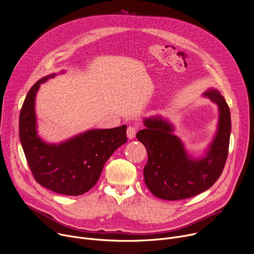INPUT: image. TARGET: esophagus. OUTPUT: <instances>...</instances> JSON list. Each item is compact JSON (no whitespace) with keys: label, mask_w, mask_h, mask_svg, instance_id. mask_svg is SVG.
<instances>
[{"label":"esophagus","mask_w":254,"mask_h":254,"mask_svg":"<svg viewBox=\"0 0 254 254\" xmlns=\"http://www.w3.org/2000/svg\"><path fill=\"white\" fill-rule=\"evenodd\" d=\"M137 131V128L135 127H128L127 130V135L129 139L133 138L135 136V133Z\"/></svg>","instance_id":"34e87169"}]
</instances>
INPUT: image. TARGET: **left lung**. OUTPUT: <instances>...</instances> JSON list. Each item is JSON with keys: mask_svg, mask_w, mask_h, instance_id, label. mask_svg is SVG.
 I'll list each match as a JSON object with an SVG mask.
<instances>
[{"mask_svg": "<svg viewBox=\"0 0 254 254\" xmlns=\"http://www.w3.org/2000/svg\"><path fill=\"white\" fill-rule=\"evenodd\" d=\"M204 95L219 108L218 129L204 158L189 157L182 141L173 133V126L160 117L144 120L146 128L136 133L148 152L144 183L160 199L194 197L212 187L223 172L231 131L229 106L218 90L210 89Z\"/></svg>", "mask_w": 254, "mask_h": 254, "instance_id": "left-lung-1", "label": "left lung"}]
</instances>
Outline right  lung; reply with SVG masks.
I'll use <instances>...</instances> for the list:
<instances>
[{"instance_id":"add662e5","label":"right lung","mask_w":254,"mask_h":254,"mask_svg":"<svg viewBox=\"0 0 254 254\" xmlns=\"http://www.w3.org/2000/svg\"><path fill=\"white\" fill-rule=\"evenodd\" d=\"M54 76L40 79L27 93L20 113V140L37 183L58 194L78 196L96 184L106 161L127 141V126L87 130L59 144L43 141L36 130L35 97L40 84Z\"/></svg>"}]
</instances>
